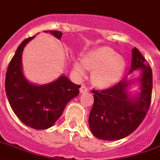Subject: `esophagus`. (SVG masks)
Listing matches in <instances>:
<instances>
[{
  "label": "esophagus",
  "instance_id": "obj_1",
  "mask_svg": "<svg viewBox=\"0 0 160 160\" xmlns=\"http://www.w3.org/2000/svg\"><path fill=\"white\" fill-rule=\"evenodd\" d=\"M80 93H85V92H87V91H88V89H87V87H86L85 85H82L80 89Z\"/></svg>",
  "mask_w": 160,
  "mask_h": 160
}]
</instances>
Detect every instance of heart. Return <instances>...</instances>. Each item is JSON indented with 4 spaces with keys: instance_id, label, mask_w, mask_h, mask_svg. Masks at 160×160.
Wrapping results in <instances>:
<instances>
[{
    "instance_id": "1",
    "label": "heart",
    "mask_w": 160,
    "mask_h": 160,
    "mask_svg": "<svg viewBox=\"0 0 160 160\" xmlns=\"http://www.w3.org/2000/svg\"><path fill=\"white\" fill-rule=\"evenodd\" d=\"M125 61L112 48L102 47L85 54L82 64L75 63V69L80 76L85 75V69L91 70V80L95 85L108 87L118 82L125 69Z\"/></svg>"
}]
</instances>
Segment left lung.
I'll list each match as a JSON object with an SVG mask.
<instances>
[{"label":"left lung","mask_w":160,"mask_h":160,"mask_svg":"<svg viewBox=\"0 0 160 160\" xmlns=\"http://www.w3.org/2000/svg\"><path fill=\"white\" fill-rule=\"evenodd\" d=\"M141 69L139 96L130 98L127 78L111 88L92 90L94 104L89 116V126L94 136L102 140H118L138 128L151 103L153 73L142 53L134 48L130 72Z\"/></svg>","instance_id":"obj_1"}]
</instances>
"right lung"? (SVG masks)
<instances>
[{
	"instance_id": "add662e5",
	"label": "right lung",
	"mask_w": 160,
	"mask_h": 160,
	"mask_svg": "<svg viewBox=\"0 0 160 160\" xmlns=\"http://www.w3.org/2000/svg\"><path fill=\"white\" fill-rule=\"evenodd\" d=\"M49 32L58 39L63 35L58 31ZM34 37L26 38L18 46L7 68L5 88L17 117L27 126L42 130L55 123L68 102L79 95L80 85L71 82L64 75L44 85H32L25 79L22 72V53L25 45Z\"/></svg>"
}]
</instances>
